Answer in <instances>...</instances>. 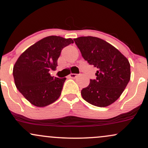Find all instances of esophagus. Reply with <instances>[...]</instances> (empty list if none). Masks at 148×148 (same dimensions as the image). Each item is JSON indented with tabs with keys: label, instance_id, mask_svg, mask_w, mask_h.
<instances>
[{
	"label": "esophagus",
	"instance_id": "34e87169",
	"mask_svg": "<svg viewBox=\"0 0 148 148\" xmlns=\"http://www.w3.org/2000/svg\"><path fill=\"white\" fill-rule=\"evenodd\" d=\"M77 76V74H75V73H71L69 75V77H71V78H75Z\"/></svg>",
	"mask_w": 148,
	"mask_h": 148
}]
</instances>
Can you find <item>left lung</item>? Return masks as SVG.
<instances>
[{
	"label": "left lung",
	"instance_id": "8db88e82",
	"mask_svg": "<svg viewBox=\"0 0 148 148\" xmlns=\"http://www.w3.org/2000/svg\"><path fill=\"white\" fill-rule=\"evenodd\" d=\"M82 57L97 68L96 78L81 91L83 99L98 107L113 103L130 80V64L114 46L101 38L83 36L74 39Z\"/></svg>",
	"mask_w": 148,
	"mask_h": 148
}]
</instances>
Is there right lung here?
<instances>
[{"mask_svg":"<svg viewBox=\"0 0 148 148\" xmlns=\"http://www.w3.org/2000/svg\"><path fill=\"white\" fill-rule=\"evenodd\" d=\"M73 43L71 38L51 36L38 41L25 50L13 67V77L19 92L37 107L57 100L66 79L51 76L63 48Z\"/></svg>","mask_w":148,"mask_h":148,"instance_id":"add662e5","label":"right lung"}]
</instances>
